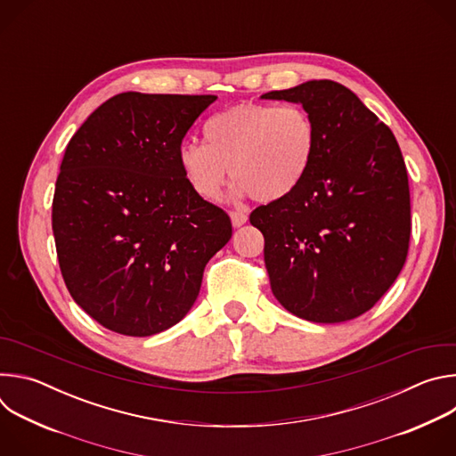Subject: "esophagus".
Here are the masks:
<instances>
[{"label": "esophagus", "mask_w": 456, "mask_h": 456, "mask_svg": "<svg viewBox=\"0 0 456 456\" xmlns=\"http://www.w3.org/2000/svg\"><path fill=\"white\" fill-rule=\"evenodd\" d=\"M247 215L241 213V211H232L231 213V222H232V227H241L247 224Z\"/></svg>", "instance_id": "esophagus-1"}]
</instances>
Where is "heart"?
<instances>
[{
    "label": "heart",
    "instance_id": "b5f03b06",
    "mask_svg": "<svg viewBox=\"0 0 456 456\" xmlns=\"http://www.w3.org/2000/svg\"><path fill=\"white\" fill-rule=\"evenodd\" d=\"M204 141L183 142L178 167L204 200L220 199L227 167L234 197L271 204L287 199L306 176L315 153V126L297 104L240 102L204 124Z\"/></svg>",
    "mask_w": 456,
    "mask_h": 456
}]
</instances>
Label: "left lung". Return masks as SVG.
<instances>
[{
	"label": "left lung",
	"instance_id": "left-lung-1",
	"mask_svg": "<svg viewBox=\"0 0 456 456\" xmlns=\"http://www.w3.org/2000/svg\"><path fill=\"white\" fill-rule=\"evenodd\" d=\"M262 99L301 104L315 126L299 187L250 213L265 238L273 294L301 319L350 321L384 296L406 262L411 209L401 148L339 83L314 79Z\"/></svg>",
	"mask_w": 456,
	"mask_h": 456
}]
</instances>
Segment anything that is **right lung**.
I'll use <instances>...</instances> for the list:
<instances>
[{
  "label": "right lung",
  "instance_id": "add662e5",
  "mask_svg": "<svg viewBox=\"0 0 456 456\" xmlns=\"http://www.w3.org/2000/svg\"><path fill=\"white\" fill-rule=\"evenodd\" d=\"M216 95L126 92L70 139L52 204L59 267L104 329L160 334L199 297L209 259L231 240L225 211L185 182L176 151Z\"/></svg>",
  "mask_w": 456,
  "mask_h": 456
}]
</instances>
